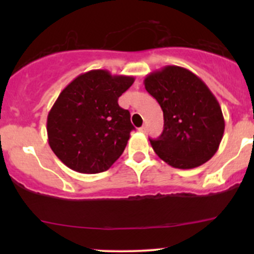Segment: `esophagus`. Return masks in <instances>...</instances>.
Instances as JSON below:
<instances>
[{"label": "esophagus", "mask_w": 254, "mask_h": 254, "mask_svg": "<svg viewBox=\"0 0 254 254\" xmlns=\"http://www.w3.org/2000/svg\"><path fill=\"white\" fill-rule=\"evenodd\" d=\"M146 130H147V127H139V131H141V132H146Z\"/></svg>", "instance_id": "34e87169"}]
</instances>
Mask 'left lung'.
Masks as SVG:
<instances>
[{
    "mask_svg": "<svg viewBox=\"0 0 254 254\" xmlns=\"http://www.w3.org/2000/svg\"><path fill=\"white\" fill-rule=\"evenodd\" d=\"M145 88L163 112V132L151 146L161 160L181 170L207 162L224 136L221 107L195 73L181 66H165L148 73Z\"/></svg>",
    "mask_w": 254,
    "mask_h": 254,
    "instance_id": "left-lung-1",
    "label": "left lung"
}]
</instances>
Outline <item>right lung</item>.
I'll use <instances>...</instances> for the list:
<instances>
[{
    "mask_svg": "<svg viewBox=\"0 0 254 254\" xmlns=\"http://www.w3.org/2000/svg\"><path fill=\"white\" fill-rule=\"evenodd\" d=\"M132 76L91 70L71 81L48 114V141L71 170L94 175L109 170L124 152L134 130L119 97L134 83Z\"/></svg>",
    "mask_w": 254,
    "mask_h": 254,
    "instance_id": "1",
    "label": "right lung"
}]
</instances>
